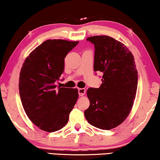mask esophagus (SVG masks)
I'll return each mask as SVG.
<instances>
[{"label":"esophagus","instance_id":"1","mask_svg":"<svg viewBox=\"0 0 160 160\" xmlns=\"http://www.w3.org/2000/svg\"><path fill=\"white\" fill-rule=\"evenodd\" d=\"M85 88H78V93H79V95L80 96H83L84 94L85 93Z\"/></svg>","mask_w":160,"mask_h":160}]
</instances>
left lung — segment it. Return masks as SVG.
<instances>
[{
	"label": "left lung",
	"mask_w": 160,
	"mask_h": 160,
	"mask_svg": "<svg viewBox=\"0 0 160 160\" xmlns=\"http://www.w3.org/2000/svg\"><path fill=\"white\" fill-rule=\"evenodd\" d=\"M94 51V70L103 72L99 88H89L90 107L85 111L88 123L110 130L122 123L133 105L138 71L133 56L123 43L109 36L88 37Z\"/></svg>",
	"instance_id": "8db88e82"
}]
</instances>
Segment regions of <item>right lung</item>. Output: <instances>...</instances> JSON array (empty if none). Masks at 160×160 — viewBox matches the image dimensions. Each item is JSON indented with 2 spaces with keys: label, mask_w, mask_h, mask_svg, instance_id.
I'll use <instances>...</instances> for the list:
<instances>
[{
  "label": "right lung",
  "mask_w": 160,
  "mask_h": 160,
  "mask_svg": "<svg viewBox=\"0 0 160 160\" xmlns=\"http://www.w3.org/2000/svg\"><path fill=\"white\" fill-rule=\"evenodd\" d=\"M79 42L48 39L29 53L22 67L19 91L26 114L47 132L61 129L78 98V89L56 85L64 70V58Z\"/></svg>",
  "instance_id": "1"
}]
</instances>
